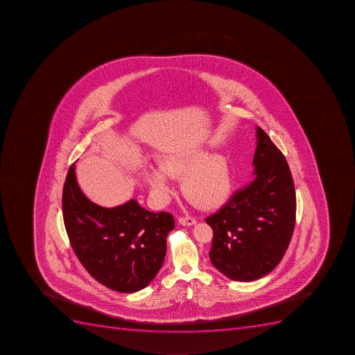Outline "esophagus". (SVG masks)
Segmentation results:
<instances>
[{"instance_id": "obj_1", "label": "esophagus", "mask_w": 355, "mask_h": 355, "mask_svg": "<svg viewBox=\"0 0 355 355\" xmlns=\"http://www.w3.org/2000/svg\"><path fill=\"white\" fill-rule=\"evenodd\" d=\"M179 223L182 226H193L197 224V220L194 218L190 217V216H185V217H180Z\"/></svg>"}]
</instances>
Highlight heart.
Masks as SVG:
<instances>
[{
	"mask_svg": "<svg viewBox=\"0 0 355 355\" xmlns=\"http://www.w3.org/2000/svg\"><path fill=\"white\" fill-rule=\"evenodd\" d=\"M158 167L146 171L145 176L159 200L170 194V178H182V193L201 209L218 206L232 190L230 164L219 154L209 155L203 149H185L166 154Z\"/></svg>",
	"mask_w": 355,
	"mask_h": 355,
	"instance_id": "b5f03b06",
	"label": "heart"
}]
</instances>
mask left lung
<instances>
[{
  "label": "left lung",
  "mask_w": 355,
  "mask_h": 355,
  "mask_svg": "<svg viewBox=\"0 0 355 355\" xmlns=\"http://www.w3.org/2000/svg\"><path fill=\"white\" fill-rule=\"evenodd\" d=\"M253 181L237 191L206 223L214 230L209 257L234 281L257 280L280 263L295 224L289 165L266 131L257 128Z\"/></svg>",
  "instance_id": "8db88e82"
}]
</instances>
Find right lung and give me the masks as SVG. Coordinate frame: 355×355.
<instances>
[{
	"label": "right lung",
	"instance_id": "add662e5",
	"mask_svg": "<svg viewBox=\"0 0 355 355\" xmlns=\"http://www.w3.org/2000/svg\"><path fill=\"white\" fill-rule=\"evenodd\" d=\"M64 224L82 266L98 282L118 292L148 286L164 262L170 212L148 211L135 199L114 208L93 203L80 191L75 165L63 189Z\"/></svg>",
	"mask_w": 355,
	"mask_h": 355
}]
</instances>
